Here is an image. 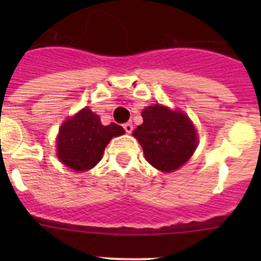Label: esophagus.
Segmentation results:
<instances>
[{
  "instance_id": "esophagus-1",
  "label": "esophagus",
  "mask_w": 261,
  "mask_h": 261,
  "mask_svg": "<svg viewBox=\"0 0 261 261\" xmlns=\"http://www.w3.org/2000/svg\"><path fill=\"white\" fill-rule=\"evenodd\" d=\"M123 128L126 133H132V130H133V125L130 123H125L123 125Z\"/></svg>"
}]
</instances>
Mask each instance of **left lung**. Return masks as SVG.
Returning <instances> with one entry per match:
<instances>
[{
  "label": "left lung",
  "instance_id": "8db88e82",
  "mask_svg": "<svg viewBox=\"0 0 261 261\" xmlns=\"http://www.w3.org/2000/svg\"><path fill=\"white\" fill-rule=\"evenodd\" d=\"M142 119L144 123L135 129L133 136L153 167L171 172L191 158L197 146V135L188 116L155 105L142 111Z\"/></svg>",
  "mask_w": 261,
  "mask_h": 261
}]
</instances>
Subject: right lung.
<instances>
[{
	"mask_svg": "<svg viewBox=\"0 0 261 261\" xmlns=\"http://www.w3.org/2000/svg\"><path fill=\"white\" fill-rule=\"evenodd\" d=\"M123 133V126L115 123L103 125L98 115L84 108L60 129L57 156L75 171H86L100 161L111 138Z\"/></svg>",
	"mask_w": 261,
	"mask_h": 261,
	"instance_id": "right-lung-1",
	"label": "right lung"
}]
</instances>
